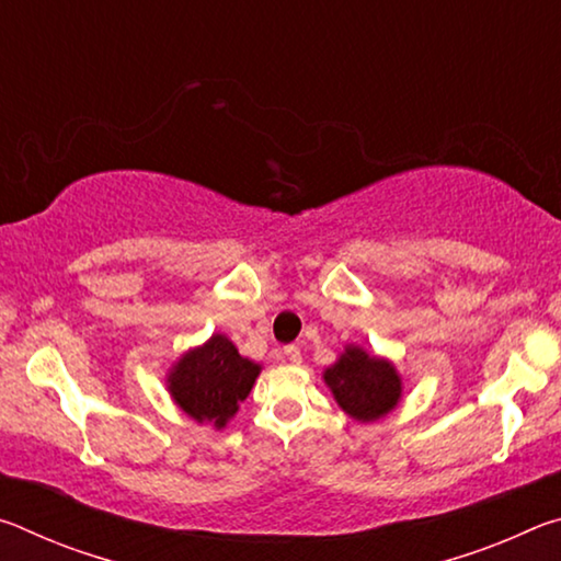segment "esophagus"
Wrapping results in <instances>:
<instances>
[{
	"label": "esophagus",
	"instance_id": "obj_1",
	"mask_svg": "<svg viewBox=\"0 0 561 561\" xmlns=\"http://www.w3.org/2000/svg\"><path fill=\"white\" fill-rule=\"evenodd\" d=\"M284 356H287V360H291V364H299V360H301V348L294 346V344L284 346Z\"/></svg>",
	"mask_w": 561,
	"mask_h": 561
}]
</instances>
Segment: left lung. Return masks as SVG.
Masks as SVG:
<instances>
[{"instance_id": "left-lung-1", "label": "left lung", "mask_w": 561, "mask_h": 561, "mask_svg": "<svg viewBox=\"0 0 561 561\" xmlns=\"http://www.w3.org/2000/svg\"><path fill=\"white\" fill-rule=\"evenodd\" d=\"M324 381L336 403L360 423L383 417L401 398V378L383 358L348 346L334 366L327 368Z\"/></svg>"}]
</instances>
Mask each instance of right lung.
<instances>
[{
  "instance_id": "add662e5",
  "label": "right lung",
  "mask_w": 561,
  "mask_h": 561,
  "mask_svg": "<svg viewBox=\"0 0 561 561\" xmlns=\"http://www.w3.org/2000/svg\"><path fill=\"white\" fill-rule=\"evenodd\" d=\"M260 366L242 358L230 339L215 334L205 346L190 351L168 376L170 396L197 423L225 428L250 396Z\"/></svg>"
}]
</instances>
